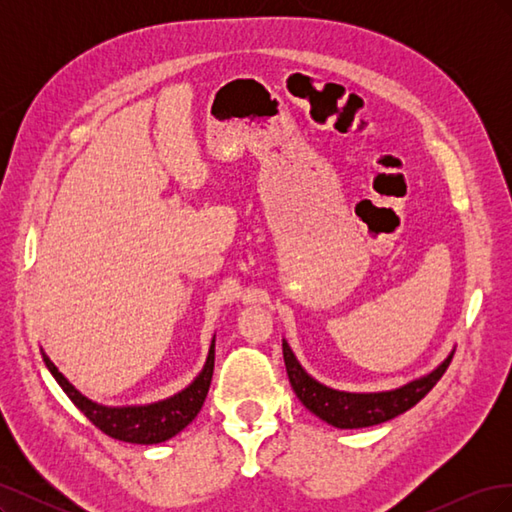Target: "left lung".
<instances>
[{
    "instance_id": "1",
    "label": "left lung",
    "mask_w": 512,
    "mask_h": 512,
    "mask_svg": "<svg viewBox=\"0 0 512 512\" xmlns=\"http://www.w3.org/2000/svg\"><path fill=\"white\" fill-rule=\"evenodd\" d=\"M282 348L288 380L292 384V391L301 399V404L309 412H314L318 418H322V421H327L329 425L339 429L380 425L384 421H391V418L399 414H404L436 386V382L444 376L446 367L451 365L453 359V356H448V359L438 369H433L429 376L401 386L397 391L342 393L329 389V386L316 382L314 378H309L303 367L297 363V359H294V354L286 342L282 344Z\"/></svg>"
}]
</instances>
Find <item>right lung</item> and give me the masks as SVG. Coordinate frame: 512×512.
<instances>
[{
	"mask_svg": "<svg viewBox=\"0 0 512 512\" xmlns=\"http://www.w3.org/2000/svg\"><path fill=\"white\" fill-rule=\"evenodd\" d=\"M213 361H215V346L211 344L207 365L203 371H200V376L188 386V389L166 401H158V404L141 406V408H104L76 391L74 386L59 374V369L44 356L46 367H49L53 378L59 382L64 393L72 399V404L79 408L102 433H106V436L121 442H132V444L164 442L168 438L177 436L183 427H188L194 421L209 393Z\"/></svg>",
	"mask_w": 512,
	"mask_h": 512,
	"instance_id": "obj_1",
	"label": "right lung"
}]
</instances>
